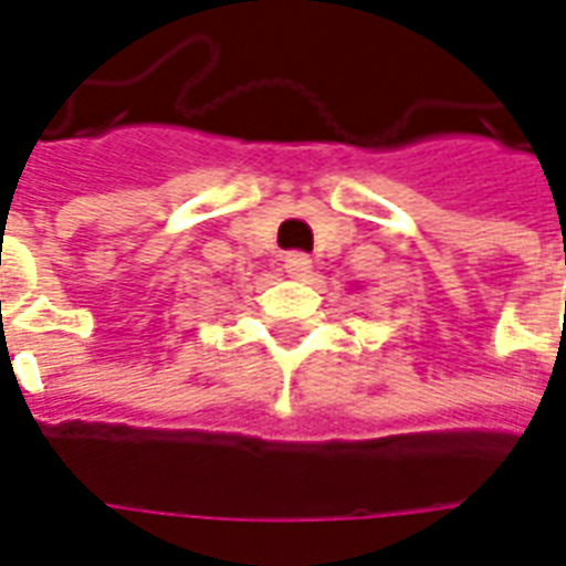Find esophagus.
Instances as JSON below:
<instances>
[{
	"label": "esophagus",
	"instance_id": "1",
	"mask_svg": "<svg viewBox=\"0 0 566 566\" xmlns=\"http://www.w3.org/2000/svg\"><path fill=\"white\" fill-rule=\"evenodd\" d=\"M284 272H287L291 279H305V275L312 272V258L303 254V251H287V254H284Z\"/></svg>",
	"mask_w": 566,
	"mask_h": 566
}]
</instances>
